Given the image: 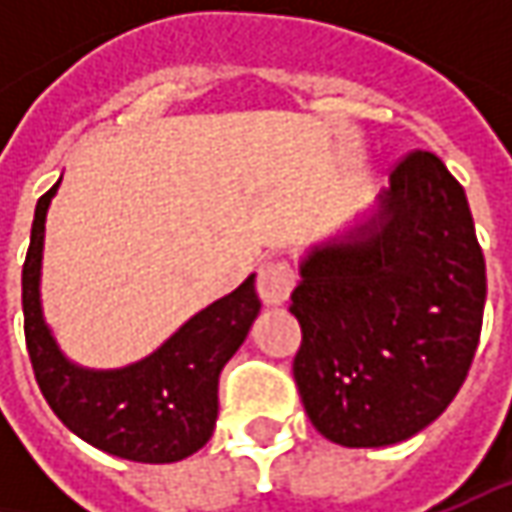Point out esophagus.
<instances>
[{
	"label": "esophagus",
	"instance_id": "obj_1",
	"mask_svg": "<svg viewBox=\"0 0 512 512\" xmlns=\"http://www.w3.org/2000/svg\"><path fill=\"white\" fill-rule=\"evenodd\" d=\"M293 285H296V273L282 259L265 262V265L259 267V273H256V293H259V299L265 305H282V302H287Z\"/></svg>",
	"mask_w": 512,
	"mask_h": 512
}]
</instances>
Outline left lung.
Returning a JSON list of instances; mask_svg holds the SVG:
<instances>
[{
  "label": "left lung",
  "mask_w": 512,
  "mask_h": 512,
  "mask_svg": "<svg viewBox=\"0 0 512 512\" xmlns=\"http://www.w3.org/2000/svg\"><path fill=\"white\" fill-rule=\"evenodd\" d=\"M487 273L464 187L430 150L390 173L382 210L313 247L290 296L293 379L313 427L344 447L416 436L456 399L482 336Z\"/></svg>",
  "instance_id": "left-lung-1"
}]
</instances>
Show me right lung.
Masks as SVG:
<instances>
[{
	"mask_svg": "<svg viewBox=\"0 0 512 512\" xmlns=\"http://www.w3.org/2000/svg\"><path fill=\"white\" fill-rule=\"evenodd\" d=\"M59 182L36 202L22 265L25 342L50 410L110 456L170 464L205 447L219 416V373L259 313L253 276L182 325L153 356L122 370H82L53 342L39 305L45 213Z\"/></svg>",
	"mask_w": 512,
	"mask_h": 512,
	"instance_id": "1",
	"label": "right lung"
}]
</instances>
